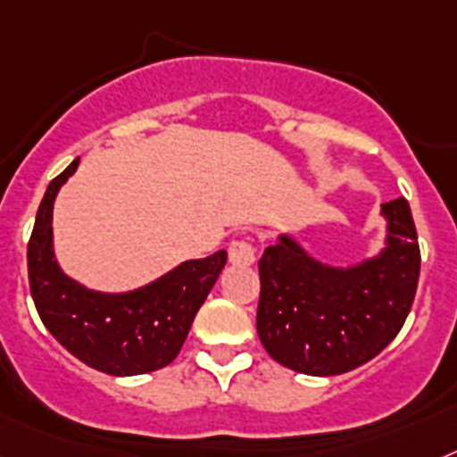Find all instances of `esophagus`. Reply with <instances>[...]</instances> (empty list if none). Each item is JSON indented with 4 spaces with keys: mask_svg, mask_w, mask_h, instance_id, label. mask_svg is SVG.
<instances>
[{
    "mask_svg": "<svg viewBox=\"0 0 457 457\" xmlns=\"http://www.w3.org/2000/svg\"><path fill=\"white\" fill-rule=\"evenodd\" d=\"M229 262L239 264V267H248V264L255 262V246L253 241L248 239H235L228 248Z\"/></svg>",
    "mask_w": 457,
    "mask_h": 457,
    "instance_id": "34e87169",
    "label": "esophagus"
}]
</instances>
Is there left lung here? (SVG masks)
I'll return each instance as SVG.
<instances>
[{"label":"left lung","instance_id":"1","mask_svg":"<svg viewBox=\"0 0 457 457\" xmlns=\"http://www.w3.org/2000/svg\"><path fill=\"white\" fill-rule=\"evenodd\" d=\"M388 244L378 258L337 270L290 237L262 253L258 335L287 370L335 377L370 362L404 325L416 297L420 248L404 197L383 204Z\"/></svg>","mask_w":457,"mask_h":457}]
</instances>
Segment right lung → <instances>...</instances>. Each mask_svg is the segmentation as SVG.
Returning a JSON list of instances; mask_svg holds the SVG:
<instances>
[{"label":"right lung","instance_id":"1","mask_svg":"<svg viewBox=\"0 0 457 457\" xmlns=\"http://www.w3.org/2000/svg\"><path fill=\"white\" fill-rule=\"evenodd\" d=\"M79 157L55 176L41 199L27 244L32 300L46 329L71 355L111 377L162 370L179 355L228 253L187 260L162 278L122 295L92 293L62 274L53 255V202Z\"/></svg>","mask_w":457,"mask_h":457}]
</instances>
